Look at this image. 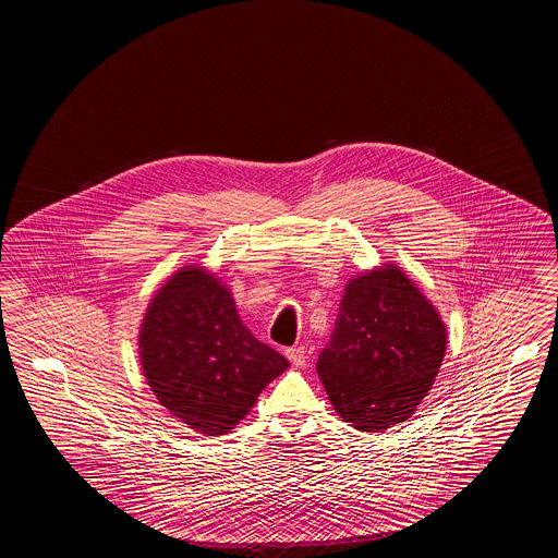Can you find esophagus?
I'll return each mask as SVG.
<instances>
[{"label":"esophagus","mask_w":558,"mask_h":558,"mask_svg":"<svg viewBox=\"0 0 558 558\" xmlns=\"http://www.w3.org/2000/svg\"><path fill=\"white\" fill-rule=\"evenodd\" d=\"M287 357L291 360L292 366L303 368L305 362H307V349L305 347H291V349H287Z\"/></svg>","instance_id":"esophagus-1"}]
</instances>
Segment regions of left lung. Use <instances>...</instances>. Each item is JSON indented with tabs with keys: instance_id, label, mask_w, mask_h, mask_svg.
<instances>
[{
	"instance_id": "8db88e82",
	"label": "left lung",
	"mask_w": 558,
	"mask_h": 558,
	"mask_svg": "<svg viewBox=\"0 0 558 558\" xmlns=\"http://www.w3.org/2000/svg\"><path fill=\"white\" fill-rule=\"evenodd\" d=\"M446 343L435 305L398 266L387 264L347 282L316 368L345 423L383 433L414 414L439 372Z\"/></svg>"
}]
</instances>
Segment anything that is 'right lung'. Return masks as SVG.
<instances>
[{
	"label": "right lung",
	"instance_id": "1",
	"mask_svg": "<svg viewBox=\"0 0 558 558\" xmlns=\"http://www.w3.org/2000/svg\"><path fill=\"white\" fill-rule=\"evenodd\" d=\"M137 345L160 405L203 435L234 428L289 368L242 324L230 289L201 266L182 267L157 291Z\"/></svg>",
	"mask_w": 558,
	"mask_h": 558
}]
</instances>
